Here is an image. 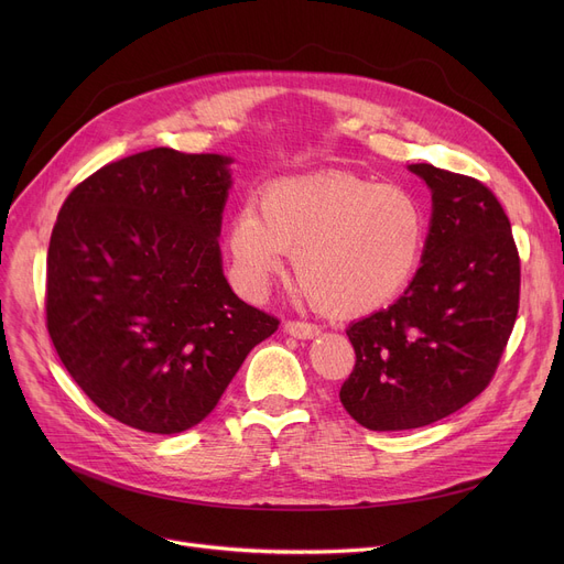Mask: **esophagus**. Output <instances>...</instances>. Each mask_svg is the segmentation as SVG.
<instances>
[{"label":"esophagus","mask_w":564,"mask_h":564,"mask_svg":"<svg viewBox=\"0 0 564 564\" xmlns=\"http://www.w3.org/2000/svg\"><path fill=\"white\" fill-rule=\"evenodd\" d=\"M283 329H285V334H290V336H294V338H302V340L313 338V336L319 334V329L315 327V324L304 322V319H288V322L283 324Z\"/></svg>","instance_id":"34e87169"}]
</instances>
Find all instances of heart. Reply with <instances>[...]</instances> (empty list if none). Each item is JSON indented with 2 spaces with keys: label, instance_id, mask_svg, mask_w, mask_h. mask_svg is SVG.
<instances>
[{
  "label": "heart",
  "instance_id": "b5f03b06",
  "mask_svg": "<svg viewBox=\"0 0 564 564\" xmlns=\"http://www.w3.org/2000/svg\"><path fill=\"white\" fill-rule=\"evenodd\" d=\"M427 219L411 192L354 173L288 177L260 192L228 226L240 285L260 297L292 251L315 308L357 317L393 302L419 270Z\"/></svg>",
  "mask_w": 564,
  "mask_h": 564
}]
</instances>
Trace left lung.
Segmentation results:
<instances>
[{"mask_svg": "<svg viewBox=\"0 0 564 564\" xmlns=\"http://www.w3.org/2000/svg\"><path fill=\"white\" fill-rule=\"evenodd\" d=\"M432 189V221L402 297L347 329L357 354L340 402L375 432L413 430L476 400L519 313L521 260L510 219L476 177L411 164Z\"/></svg>", "mask_w": 564, "mask_h": 564, "instance_id": "obj_1", "label": "left lung"}]
</instances>
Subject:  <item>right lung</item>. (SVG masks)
Returning a JSON list of instances; mask_svg holds the SVG:
<instances>
[{"label":"right lung","instance_id":"right-lung-1","mask_svg":"<svg viewBox=\"0 0 564 564\" xmlns=\"http://www.w3.org/2000/svg\"><path fill=\"white\" fill-rule=\"evenodd\" d=\"M230 162L153 148L88 175L56 217L50 338L77 387L134 430L198 425L247 354L279 329L221 270Z\"/></svg>","mask_w":564,"mask_h":564}]
</instances>
